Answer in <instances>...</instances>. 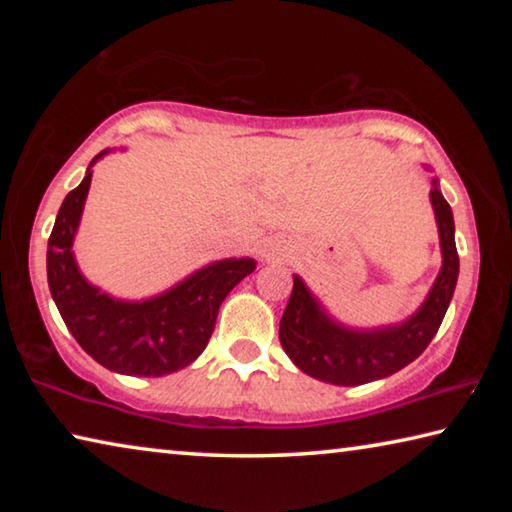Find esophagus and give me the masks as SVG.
Returning <instances> with one entry per match:
<instances>
[{
    "label": "esophagus",
    "instance_id": "esophagus-1",
    "mask_svg": "<svg viewBox=\"0 0 512 512\" xmlns=\"http://www.w3.org/2000/svg\"><path fill=\"white\" fill-rule=\"evenodd\" d=\"M262 257L266 259V262H280V259H282V248L275 246V244H268L264 248V255Z\"/></svg>",
    "mask_w": 512,
    "mask_h": 512
}]
</instances>
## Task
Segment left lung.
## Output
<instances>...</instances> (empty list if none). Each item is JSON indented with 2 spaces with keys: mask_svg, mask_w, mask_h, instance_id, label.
<instances>
[{
  "mask_svg": "<svg viewBox=\"0 0 512 512\" xmlns=\"http://www.w3.org/2000/svg\"><path fill=\"white\" fill-rule=\"evenodd\" d=\"M431 205L438 223L443 266L427 298L402 323L357 329L334 320L309 291L300 275H293V291L280 320L284 352L309 377L334 386H359L384 379L409 366L436 336L452 302L458 280V253L454 241L452 207L431 180Z\"/></svg>",
  "mask_w": 512,
  "mask_h": 512,
  "instance_id": "1",
  "label": "left lung"
}]
</instances>
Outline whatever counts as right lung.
I'll return each instance as SVG.
<instances>
[{
	"label": "right lung",
	"instance_id": "obj_1",
	"mask_svg": "<svg viewBox=\"0 0 512 512\" xmlns=\"http://www.w3.org/2000/svg\"><path fill=\"white\" fill-rule=\"evenodd\" d=\"M110 149L94 155L83 183L60 205L47 248L51 298L81 348L103 368L131 377H162L198 359L214 332L225 296L255 271L250 257L219 259L198 268L171 289L146 300H121L94 287L74 257L92 167Z\"/></svg>",
	"mask_w": 512,
	"mask_h": 512
}]
</instances>
